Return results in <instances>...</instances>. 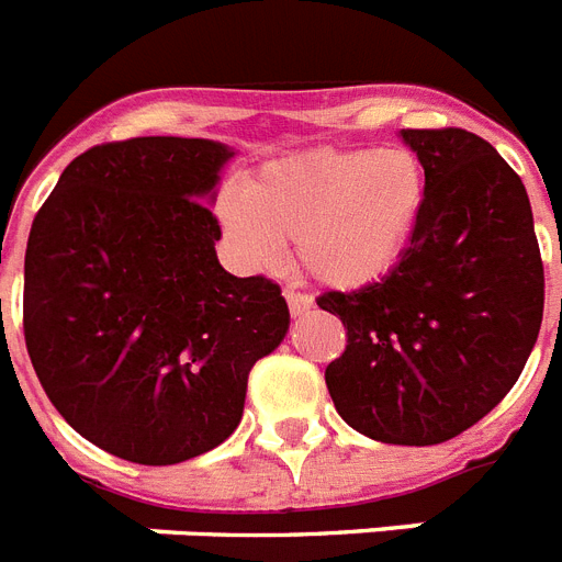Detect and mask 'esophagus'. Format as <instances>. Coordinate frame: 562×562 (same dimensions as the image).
Instances as JSON below:
<instances>
[{"mask_svg":"<svg viewBox=\"0 0 562 562\" xmlns=\"http://www.w3.org/2000/svg\"><path fill=\"white\" fill-rule=\"evenodd\" d=\"M284 299H286V304H290V313H293V316H304V313L313 307V299H310L307 293H299V290H293V286H286Z\"/></svg>","mask_w":562,"mask_h":562,"instance_id":"34e87169","label":"esophagus"}]
</instances>
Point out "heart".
Masks as SVG:
<instances>
[{"label":"heart","mask_w":562,"mask_h":562,"mask_svg":"<svg viewBox=\"0 0 562 562\" xmlns=\"http://www.w3.org/2000/svg\"><path fill=\"white\" fill-rule=\"evenodd\" d=\"M426 209V170L412 150L318 147L269 161L244 200L223 194L217 217L237 255L272 267L281 244L334 290L376 284L412 244Z\"/></svg>","instance_id":"b5f03b06"}]
</instances>
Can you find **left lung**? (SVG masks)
<instances>
[{"mask_svg":"<svg viewBox=\"0 0 562 562\" xmlns=\"http://www.w3.org/2000/svg\"><path fill=\"white\" fill-rule=\"evenodd\" d=\"M401 136L426 170L412 244L376 284L316 304L348 336L325 368L345 424L374 441L432 447L514 389L540 334L546 276L522 179L491 142L461 127Z\"/></svg>","mask_w":562,"mask_h":562,"instance_id":"1","label":"left lung"}]
</instances>
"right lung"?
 Here are the masks:
<instances>
[{"mask_svg":"<svg viewBox=\"0 0 562 562\" xmlns=\"http://www.w3.org/2000/svg\"><path fill=\"white\" fill-rule=\"evenodd\" d=\"M232 150L142 136L69 161L31 223L22 330L48 401L133 464L235 432L246 380L290 327L281 286L220 267L209 203Z\"/></svg>","mask_w":562,"mask_h":562,"instance_id":"right-lung-1","label":"right lung"}]
</instances>
